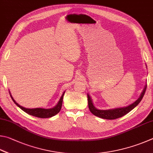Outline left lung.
<instances>
[{
	"instance_id": "1",
	"label": "left lung",
	"mask_w": 153,
	"mask_h": 153,
	"mask_svg": "<svg viewBox=\"0 0 153 153\" xmlns=\"http://www.w3.org/2000/svg\"><path fill=\"white\" fill-rule=\"evenodd\" d=\"M146 87L147 86L146 85L143 93H141L140 97L138 98V100H136L134 103L131 104L130 105L126 107V108H117L114 109H109V110H100V109H97V108H95L94 105H93L90 96L89 95H87L88 105H89V110L93 115H95V116L97 117H100L101 118H103L106 120H115V119L119 118V117H121L122 116H125L126 114L129 113L131 110H132L135 107H136L138 105V103L140 102L141 100H143V98L144 97V93L146 92Z\"/></svg>"
}]
</instances>
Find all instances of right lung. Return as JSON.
I'll return each mask as SVG.
<instances>
[{"label": "right lung", "mask_w": 153, "mask_h": 153, "mask_svg": "<svg viewBox=\"0 0 153 153\" xmlns=\"http://www.w3.org/2000/svg\"><path fill=\"white\" fill-rule=\"evenodd\" d=\"M64 93L62 95L61 98L60 99V101H58L57 105H56L54 108L52 109H43V108H35V109H27L19 105V104L16 102V101L13 100V98L11 97L13 101H14V103L17 105L19 108H20L23 111L26 112L27 114H28L31 116H36L37 117H40V118H47V117H51L53 116H55L57 114L60 112L62 105V100H63V96H64Z\"/></svg>", "instance_id": "right-lung-1"}]
</instances>
